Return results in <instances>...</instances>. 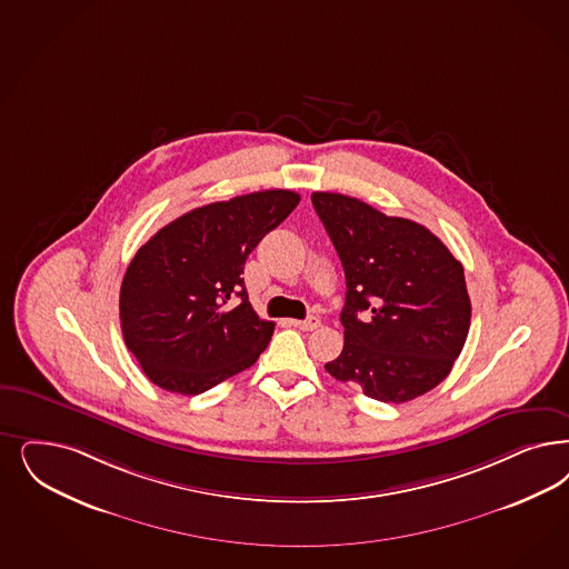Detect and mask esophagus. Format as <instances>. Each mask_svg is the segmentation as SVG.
<instances>
[{
	"label": "esophagus",
	"instance_id": "34e87169",
	"mask_svg": "<svg viewBox=\"0 0 569 569\" xmlns=\"http://www.w3.org/2000/svg\"><path fill=\"white\" fill-rule=\"evenodd\" d=\"M292 326L302 330V332H313L319 326H321V319L319 317H307V319H295Z\"/></svg>",
	"mask_w": 569,
	"mask_h": 569
}]
</instances>
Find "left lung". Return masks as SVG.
Wrapping results in <instances>:
<instances>
[{"label": "left lung", "mask_w": 569, "mask_h": 569, "mask_svg": "<svg viewBox=\"0 0 569 569\" xmlns=\"http://www.w3.org/2000/svg\"><path fill=\"white\" fill-rule=\"evenodd\" d=\"M311 201L347 279L345 347L326 370L385 403L431 391L469 333L462 264L413 220L340 193L317 191Z\"/></svg>", "instance_id": "8db88e82"}]
</instances>
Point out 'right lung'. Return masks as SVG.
<instances>
[{"label":"right lung","mask_w":569,"mask_h":569,"mask_svg":"<svg viewBox=\"0 0 569 569\" xmlns=\"http://www.w3.org/2000/svg\"><path fill=\"white\" fill-rule=\"evenodd\" d=\"M298 201L295 191L271 189L208 203L138 250L121 281L119 321L153 385L199 395L254 366L274 323L252 309L243 264Z\"/></svg>","instance_id":"right-lung-1"}]
</instances>
